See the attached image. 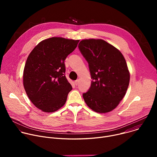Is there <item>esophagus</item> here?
Segmentation results:
<instances>
[{
    "mask_svg": "<svg viewBox=\"0 0 157 157\" xmlns=\"http://www.w3.org/2000/svg\"><path fill=\"white\" fill-rule=\"evenodd\" d=\"M78 81H78V79H77V80H76V81H75V85H76V86L78 85Z\"/></svg>",
    "mask_w": 157,
    "mask_h": 157,
    "instance_id": "obj_1",
    "label": "esophagus"
}]
</instances>
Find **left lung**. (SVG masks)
<instances>
[{
    "label": "left lung",
    "mask_w": 157,
    "mask_h": 157,
    "mask_svg": "<svg viewBox=\"0 0 157 157\" xmlns=\"http://www.w3.org/2000/svg\"><path fill=\"white\" fill-rule=\"evenodd\" d=\"M79 49L89 64L90 88L82 96L86 104L98 113L114 109L124 98L130 81V73L121 52L101 39H85Z\"/></svg>",
    "instance_id": "obj_1"
}]
</instances>
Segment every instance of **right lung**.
<instances>
[{
	"label": "right lung",
	"mask_w": 157,
	"mask_h": 157,
	"mask_svg": "<svg viewBox=\"0 0 157 157\" xmlns=\"http://www.w3.org/2000/svg\"><path fill=\"white\" fill-rule=\"evenodd\" d=\"M79 40L52 37L40 41L29 55L24 70L25 92L31 102L45 113L66 103L72 86L64 75V60Z\"/></svg>",
	"instance_id": "add662e5"
}]
</instances>
